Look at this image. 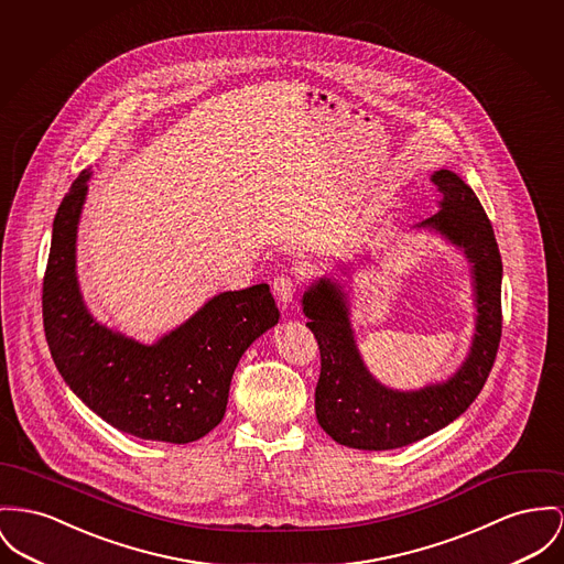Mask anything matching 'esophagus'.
<instances>
[{"mask_svg": "<svg viewBox=\"0 0 564 564\" xmlns=\"http://www.w3.org/2000/svg\"><path fill=\"white\" fill-rule=\"evenodd\" d=\"M301 280L297 275H291V273H280V275H275L273 278V282H271V291H273V295H275V300L280 301V303H291L293 297L297 295V291H300Z\"/></svg>", "mask_w": 564, "mask_h": 564, "instance_id": "esophagus-1", "label": "esophagus"}]
</instances>
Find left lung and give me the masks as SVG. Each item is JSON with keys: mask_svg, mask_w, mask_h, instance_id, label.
I'll list each match as a JSON object with an SVG mask.
<instances>
[{"mask_svg": "<svg viewBox=\"0 0 564 564\" xmlns=\"http://www.w3.org/2000/svg\"><path fill=\"white\" fill-rule=\"evenodd\" d=\"M432 182L443 196L441 212L421 226L447 235L475 264L477 334L457 375L413 393L384 389L359 359L338 289L321 280L303 295L307 327L321 350L316 419L336 443L352 449H398L449 425L481 393L496 361L502 336V261L494 228L477 194L455 173L438 171Z\"/></svg>", "mask_w": 564, "mask_h": 564, "instance_id": "obj_1", "label": "left lung"}]
</instances>
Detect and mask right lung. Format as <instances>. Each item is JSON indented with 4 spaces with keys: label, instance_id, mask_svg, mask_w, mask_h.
<instances>
[{
    "label": "right lung",
    "instance_id": "right-lung-1",
    "mask_svg": "<svg viewBox=\"0 0 564 564\" xmlns=\"http://www.w3.org/2000/svg\"><path fill=\"white\" fill-rule=\"evenodd\" d=\"M89 173L64 196L42 282L51 357L76 395L117 430L145 441L192 443L226 413L246 348L278 323L267 284L223 293L153 346L121 338L87 314L75 273L76 225Z\"/></svg>",
    "mask_w": 564,
    "mask_h": 564
}]
</instances>
